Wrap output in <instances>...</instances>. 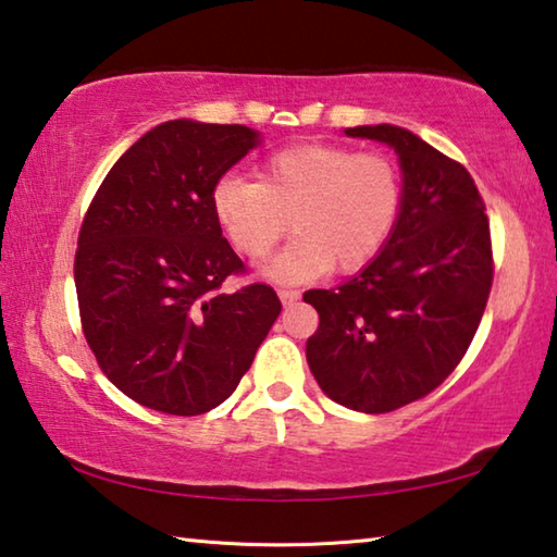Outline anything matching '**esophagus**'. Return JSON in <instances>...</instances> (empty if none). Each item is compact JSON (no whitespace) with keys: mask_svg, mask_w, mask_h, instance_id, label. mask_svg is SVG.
Masks as SVG:
<instances>
[{"mask_svg":"<svg viewBox=\"0 0 557 557\" xmlns=\"http://www.w3.org/2000/svg\"><path fill=\"white\" fill-rule=\"evenodd\" d=\"M277 295L282 299V305H295V301L299 299V292L297 289H289V287H280Z\"/></svg>","mask_w":557,"mask_h":557,"instance_id":"obj_1","label":"esophagus"}]
</instances>
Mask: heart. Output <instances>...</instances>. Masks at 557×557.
<instances>
[{
	"label": "heart",
	"mask_w": 557,
	"mask_h": 557,
	"mask_svg": "<svg viewBox=\"0 0 557 557\" xmlns=\"http://www.w3.org/2000/svg\"><path fill=\"white\" fill-rule=\"evenodd\" d=\"M211 209L235 250L262 260L295 233L270 275L312 280L329 268L356 272L388 243L403 209V172L385 152L301 143L262 159L256 182L225 176Z\"/></svg>",
	"instance_id": "heart-1"
}]
</instances>
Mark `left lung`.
Wrapping results in <instances>:
<instances>
[{"instance_id":"left-lung-1","label":"left lung","mask_w":557,"mask_h":557,"mask_svg":"<svg viewBox=\"0 0 557 557\" xmlns=\"http://www.w3.org/2000/svg\"><path fill=\"white\" fill-rule=\"evenodd\" d=\"M346 135L395 147L403 209L356 277L305 292L319 314L307 361L329 398L379 414L425 398L465 358L494 282L492 231L474 178L455 159L393 125Z\"/></svg>"}]
</instances>
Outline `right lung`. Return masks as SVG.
I'll use <instances>...</instances> for the list:
<instances>
[{
    "mask_svg": "<svg viewBox=\"0 0 557 557\" xmlns=\"http://www.w3.org/2000/svg\"><path fill=\"white\" fill-rule=\"evenodd\" d=\"M258 143L243 125L172 120L122 154L92 196L73 275L83 336L112 385L145 408L203 414L238 388L280 314L211 209L219 178Z\"/></svg>",
    "mask_w": 557,
    "mask_h": 557,
    "instance_id": "1",
    "label": "right lung"
}]
</instances>
